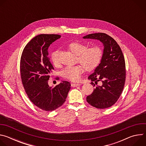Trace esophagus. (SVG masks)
Masks as SVG:
<instances>
[{
    "mask_svg": "<svg viewBox=\"0 0 146 146\" xmlns=\"http://www.w3.org/2000/svg\"><path fill=\"white\" fill-rule=\"evenodd\" d=\"M72 87H77V86H81L80 84H76V83H72V84H71Z\"/></svg>",
    "mask_w": 146,
    "mask_h": 146,
    "instance_id": "obj_1",
    "label": "esophagus"
}]
</instances>
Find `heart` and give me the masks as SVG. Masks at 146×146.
I'll return each instance as SVG.
<instances>
[{
    "instance_id": "1",
    "label": "heart",
    "mask_w": 146,
    "mask_h": 146,
    "mask_svg": "<svg viewBox=\"0 0 146 146\" xmlns=\"http://www.w3.org/2000/svg\"><path fill=\"white\" fill-rule=\"evenodd\" d=\"M68 47L73 53L78 55V60L87 70L95 69L99 64L102 58V50L98 46L87 48L84 44L72 42L68 45ZM58 53V51H55L51 55V62L55 67H58L60 65ZM84 66L77 65L68 66L62 71V76L72 81H78L81 78V74L84 71Z\"/></svg>"
}]
</instances>
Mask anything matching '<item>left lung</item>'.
Masks as SVG:
<instances>
[{
  "label": "left lung",
  "mask_w": 146,
  "mask_h": 146,
  "mask_svg": "<svg viewBox=\"0 0 146 146\" xmlns=\"http://www.w3.org/2000/svg\"><path fill=\"white\" fill-rule=\"evenodd\" d=\"M83 38L98 40L103 46L100 64L88 78L95 84L101 81V86L94 88L93 92L87 97V101L96 108H108L119 98L125 81V63L122 52L115 40L106 33L90 34ZM91 84L95 87L93 82Z\"/></svg>",
  "instance_id": "left-lung-1"
}]
</instances>
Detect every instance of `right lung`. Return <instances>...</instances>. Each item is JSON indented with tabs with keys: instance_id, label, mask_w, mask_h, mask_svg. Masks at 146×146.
<instances>
[{
	"instance_id": "1",
	"label": "right lung",
	"mask_w": 146,
	"mask_h": 146,
	"mask_svg": "<svg viewBox=\"0 0 146 146\" xmlns=\"http://www.w3.org/2000/svg\"><path fill=\"white\" fill-rule=\"evenodd\" d=\"M60 37L52 34L36 36L25 47L21 58V76L25 92L35 106L46 111H52L63 105L70 89V83L66 81H61L55 87L48 84L54 70L48 56V49Z\"/></svg>"
}]
</instances>
